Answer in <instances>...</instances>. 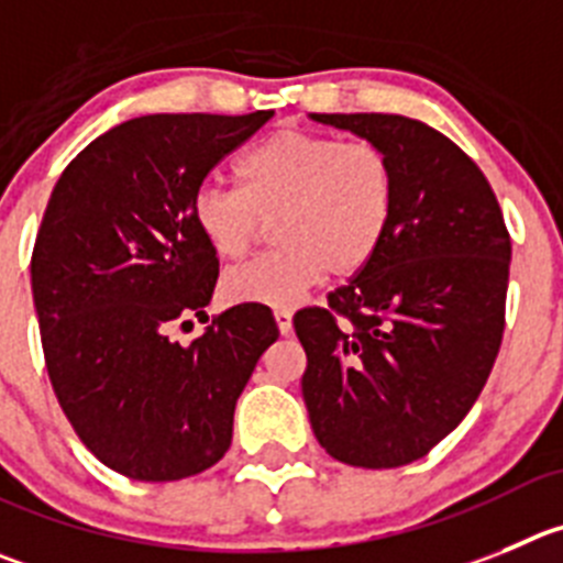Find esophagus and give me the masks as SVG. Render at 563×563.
Returning a JSON list of instances; mask_svg holds the SVG:
<instances>
[{"mask_svg": "<svg viewBox=\"0 0 563 563\" xmlns=\"http://www.w3.org/2000/svg\"><path fill=\"white\" fill-rule=\"evenodd\" d=\"M275 322H277V330H280L283 335H288L294 330L291 311H288V308H277V311H275Z\"/></svg>", "mask_w": 563, "mask_h": 563, "instance_id": "obj_1", "label": "esophagus"}]
</instances>
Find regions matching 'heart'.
I'll return each mask as SVG.
<instances>
[{
  "mask_svg": "<svg viewBox=\"0 0 563 563\" xmlns=\"http://www.w3.org/2000/svg\"><path fill=\"white\" fill-rule=\"evenodd\" d=\"M241 188L208 180L191 217L219 261L250 252L275 219L277 250L228 272L230 302L294 308L333 272L350 277L380 252L397 208V172L380 146L277 130L239 161Z\"/></svg>",
  "mask_w": 563,
  "mask_h": 563,
  "instance_id": "1",
  "label": "heart"
}]
</instances>
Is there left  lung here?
Returning a JSON list of instances; mask_svg holds the SVG:
<instances>
[{
    "mask_svg": "<svg viewBox=\"0 0 563 563\" xmlns=\"http://www.w3.org/2000/svg\"><path fill=\"white\" fill-rule=\"evenodd\" d=\"M311 119L391 157L397 208L380 252L330 308L294 317L308 355L302 397L335 461L406 466L453 433L486 386L506 328L511 239L483 172L439 130L394 113Z\"/></svg>",
    "mask_w": 563,
    "mask_h": 563,
    "instance_id": "obj_1",
    "label": "left lung"
}]
</instances>
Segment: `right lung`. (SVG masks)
Here are the masks:
<instances>
[{
    "instance_id": "right-lung-1",
    "label": "right lung",
    "mask_w": 563,
    "mask_h": 563,
    "mask_svg": "<svg viewBox=\"0 0 563 563\" xmlns=\"http://www.w3.org/2000/svg\"><path fill=\"white\" fill-rule=\"evenodd\" d=\"M272 119L152 113L93 139L57 180L33 250L46 369L88 450L133 481H183L217 464L235 400L280 330L266 306L208 322L219 257L191 217L194 191Z\"/></svg>"
}]
</instances>
